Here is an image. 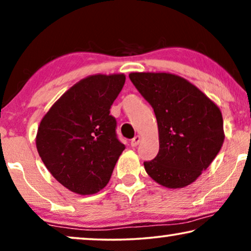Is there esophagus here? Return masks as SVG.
Returning a JSON list of instances; mask_svg holds the SVG:
<instances>
[{
	"mask_svg": "<svg viewBox=\"0 0 251 251\" xmlns=\"http://www.w3.org/2000/svg\"><path fill=\"white\" fill-rule=\"evenodd\" d=\"M140 143V136H135L133 138L131 139V146L132 147H136L138 144Z\"/></svg>",
	"mask_w": 251,
	"mask_h": 251,
	"instance_id": "34e87169",
	"label": "esophagus"
}]
</instances>
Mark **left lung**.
I'll return each instance as SVG.
<instances>
[{
  "mask_svg": "<svg viewBox=\"0 0 251 251\" xmlns=\"http://www.w3.org/2000/svg\"><path fill=\"white\" fill-rule=\"evenodd\" d=\"M155 113L160 150L145 161L149 176L168 188L187 186L207 169L224 143L218 106L185 78L170 73H130Z\"/></svg>",
  "mask_w": 251,
  "mask_h": 251,
  "instance_id": "1",
  "label": "left lung"
}]
</instances>
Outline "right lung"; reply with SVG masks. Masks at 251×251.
Returning <instances> with one entry per match:
<instances>
[{"label": "right lung", "mask_w": 251, "mask_h": 251, "mask_svg": "<svg viewBox=\"0 0 251 251\" xmlns=\"http://www.w3.org/2000/svg\"><path fill=\"white\" fill-rule=\"evenodd\" d=\"M125 82V74L85 77L65 92L40 123L37 152L50 174L74 193L102 190L126 149L109 114Z\"/></svg>", "instance_id": "right-lung-1"}]
</instances>
